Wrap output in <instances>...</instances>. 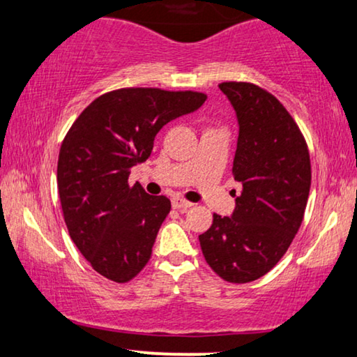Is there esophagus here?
Segmentation results:
<instances>
[{
    "label": "esophagus",
    "instance_id": "1",
    "mask_svg": "<svg viewBox=\"0 0 357 357\" xmlns=\"http://www.w3.org/2000/svg\"><path fill=\"white\" fill-rule=\"evenodd\" d=\"M172 206H174V209H178V211L185 213V211H187L188 208H192L193 204L190 203V202H187V199H182V198H174V199H172Z\"/></svg>",
    "mask_w": 357,
    "mask_h": 357
}]
</instances>
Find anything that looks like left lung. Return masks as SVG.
<instances>
[{
    "label": "left lung",
    "mask_w": 357,
    "mask_h": 357,
    "mask_svg": "<svg viewBox=\"0 0 357 357\" xmlns=\"http://www.w3.org/2000/svg\"><path fill=\"white\" fill-rule=\"evenodd\" d=\"M236 110L237 151L232 174L241 183L232 216L214 214L199 236L204 260L229 282H250L281 260L304 219L310 155L284 105L252 82L219 84Z\"/></svg>",
    "instance_id": "8db88e82"
}]
</instances>
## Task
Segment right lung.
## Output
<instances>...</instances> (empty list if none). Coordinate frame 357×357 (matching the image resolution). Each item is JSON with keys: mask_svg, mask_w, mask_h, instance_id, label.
Wrapping results in <instances>:
<instances>
[{"mask_svg": "<svg viewBox=\"0 0 357 357\" xmlns=\"http://www.w3.org/2000/svg\"><path fill=\"white\" fill-rule=\"evenodd\" d=\"M204 100L193 91L116 89L92 100L63 139L56 182L68 232L107 280L128 282L143 270L170 211L167 197L130 187L131 167L149 158L164 125Z\"/></svg>", "mask_w": 357, "mask_h": 357, "instance_id": "add662e5", "label": "right lung"}]
</instances>
